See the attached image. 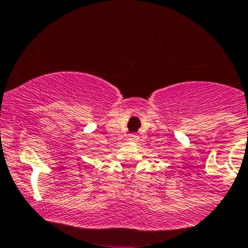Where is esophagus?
Returning a JSON list of instances; mask_svg holds the SVG:
<instances>
[{
    "instance_id": "34e87169",
    "label": "esophagus",
    "mask_w": 248,
    "mask_h": 248,
    "mask_svg": "<svg viewBox=\"0 0 248 248\" xmlns=\"http://www.w3.org/2000/svg\"><path fill=\"white\" fill-rule=\"evenodd\" d=\"M129 140H130V141L136 142L137 140H139V136H137V135H130V136H129Z\"/></svg>"
}]
</instances>
